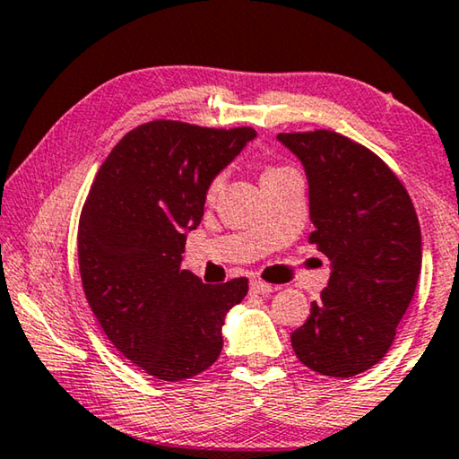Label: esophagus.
<instances>
[{
    "label": "esophagus",
    "mask_w": 459,
    "mask_h": 459,
    "mask_svg": "<svg viewBox=\"0 0 459 459\" xmlns=\"http://www.w3.org/2000/svg\"><path fill=\"white\" fill-rule=\"evenodd\" d=\"M249 289L253 292H257V295H270V292H273V289H276V286H272L268 282H262V280H251Z\"/></svg>",
    "instance_id": "1"
}]
</instances>
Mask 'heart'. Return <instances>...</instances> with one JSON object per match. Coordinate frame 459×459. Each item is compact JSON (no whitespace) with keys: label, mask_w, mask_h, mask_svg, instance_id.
<instances>
[{"label":"heart","mask_w":459,"mask_h":459,"mask_svg":"<svg viewBox=\"0 0 459 459\" xmlns=\"http://www.w3.org/2000/svg\"><path fill=\"white\" fill-rule=\"evenodd\" d=\"M278 170H282V169H268V170H265V173H264V177H268V175H272V173H278ZM221 189H222V175H218V177H214V179L210 181L208 195L214 197Z\"/></svg>","instance_id":"b5f03b06"}]
</instances>
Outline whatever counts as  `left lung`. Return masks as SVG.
I'll return each mask as SVG.
<instances>
[{
    "instance_id": "8db88e82",
    "label": "left lung",
    "mask_w": 459,
    "mask_h": 459,
    "mask_svg": "<svg viewBox=\"0 0 459 459\" xmlns=\"http://www.w3.org/2000/svg\"><path fill=\"white\" fill-rule=\"evenodd\" d=\"M303 164L330 280L290 342L297 359L327 377H354L385 357L414 297L422 265L419 218L385 162L336 132L278 134Z\"/></svg>"
}]
</instances>
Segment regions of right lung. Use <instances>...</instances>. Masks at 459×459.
Instances as JSON below:
<instances>
[{"mask_svg": "<svg viewBox=\"0 0 459 459\" xmlns=\"http://www.w3.org/2000/svg\"><path fill=\"white\" fill-rule=\"evenodd\" d=\"M255 138L251 127L143 123L100 164L82 208L88 305L113 346L156 379H191L214 365L224 317L247 295L245 278L204 284L181 268V253L210 181Z\"/></svg>", "mask_w": 459, "mask_h": 459, "instance_id": "1", "label": "right lung"}]
</instances>
